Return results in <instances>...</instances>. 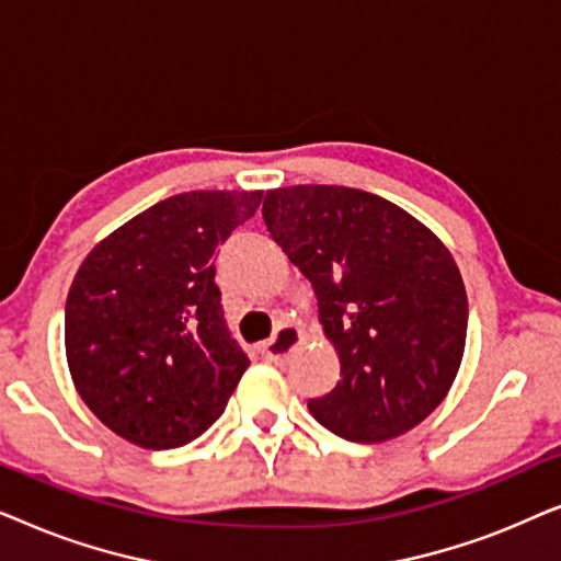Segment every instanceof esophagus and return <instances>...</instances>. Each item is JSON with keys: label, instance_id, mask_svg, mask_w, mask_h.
I'll list each match as a JSON object with an SVG mask.
<instances>
[{"label": "esophagus", "instance_id": "1", "mask_svg": "<svg viewBox=\"0 0 561 561\" xmlns=\"http://www.w3.org/2000/svg\"><path fill=\"white\" fill-rule=\"evenodd\" d=\"M301 344H304L301 329L283 327L280 332L275 334L273 340H267L260 350H263V355L267 359H273V363H283V359H286L296 347H301Z\"/></svg>", "mask_w": 561, "mask_h": 561}]
</instances>
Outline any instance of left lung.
Masks as SVG:
<instances>
[{
	"label": "left lung",
	"mask_w": 561,
	"mask_h": 561,
	"mask_svg": "<svg viewBox=\"0 0 561 561\" xmlns=\"http://www.w3.org/2000/svg\"><path fill=\"white\" fill-rule=\"evenodd\" d=\"M263 219L311 280L340 380L311 416L350 442L419 426L455 382L467 340L462 275L439 237L388 198L347 186L273 188Z\"/></svg>",
	"instance_id": "8db88e82"
}]
</instances>
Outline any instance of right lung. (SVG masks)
Wrapping results in <instances>:
<instances>
[{
  "instance_id": "1",
  "label": "right lung",
  "mask_w": 561,
  "mask_h": 561,
  "mask_svg": "<svg viewBox=\"0 0 561 561\" xmlns=\"http://www.w3.org/2000/svg\"><path fill=\"white\" fill-rule=\"evenodd\" d=\"M263 191H186L106 234L66 298V359L81 401L142 449H173L221 413L250 359L229 340L214 252Z\"/></svg>"
}]
</instances>
